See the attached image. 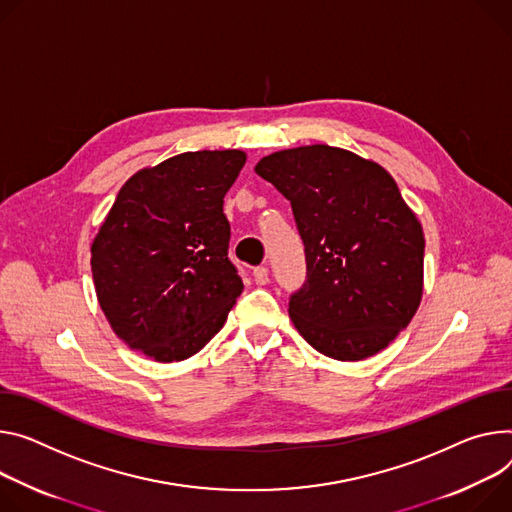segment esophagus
I'll return each instance as SVG.
<instances>
[{"mask_svg":"<svg viewBox=\"0 0 512 512\" xmlns=\"http://www.w3.org/2000/svg\"><path fill=\"white\" fill-rule=\"evenodd\" d=\"M253 280L257 286H265L269 282V269L267 267H255L253 269Z\"/></svg>","mask_w":512,"mask_h":512,"instance_id":"34e87169","label":"esophagus"}]
</instances>
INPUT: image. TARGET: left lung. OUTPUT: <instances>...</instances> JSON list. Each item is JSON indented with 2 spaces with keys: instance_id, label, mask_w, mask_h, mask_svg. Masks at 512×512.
Listing matches in <instances>:
<instances>
[{
  "instance_id": "left-lung-1",
  "label": "left lung",
  "mask_w": 512,
  "mask_h": 512,
  "mask_svg": "<svg viewBox=\"0 0 512 512\" xmlns=\"http://www.w3.org/2000/svg\"><path fill=\"white\" fill-rule=\"evenodd\" d=\"M255 171L290 200L304 243L306 282L288 308L298 333L339 361L386 349L421 304L425 261L392 175L329 145L277 151Z\"/></svg>"
}]
</instances>
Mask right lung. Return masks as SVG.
I'll return each mask as SVG.
<instances>
[{"label":"right lung","mask_w":512,"mask_h":512,"mask_svg":"<svg viewBox=\"0 0 512 512\" xmlns=\"http://www.w3.org/2000/svg\"><path fill=\"white\" fill-rule=\"evenodd\" d=\"M245 161L235 149L181 153L122 185L91 245V273L130 349L183 361L222 329L243 292L222 204Z\"/></svg>","instance_id":"1"}]
</instances>
